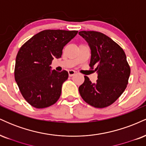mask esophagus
Wrapping results in <instances>:
<instances>
[{
  "label": "esophagus",
  "mask_w": 146,
  "mask_h": 146,
  "mask_svg": "<svg viewBox=\"0 0 146 146\" xmlns=\"http://www.w3.org/2000/svg\"><path fill=\"white\" fill-rule=\"evenodd\" d=\"M68 75H69L70 77L73 76V75L75 74V71H73V70H69V71H68Z\"/></svg>",
  "instance_id": "1"
}]
</instances>
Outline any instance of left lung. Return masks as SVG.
<instances>
[{
    "instance_id": "8db88e82",
    "label": "left lung",
    "mask_w": 146,
    "mask_h": 146,
    "mask_svg": "<svg viewBox=\"0 0 146 146\" xmlns=\"http://www.w3.org/2000/svg\"><path fill=\"white\" fill-rule=\"evenodd\" d=\"M79 34L91 49L90 69L98 73L95 84L84 76L79 92L87 104L98 108L108 107L123 93L128 83L130 67L125 52L111 38L101 32L82 31Z\"/></svg>"
}]
</instances>
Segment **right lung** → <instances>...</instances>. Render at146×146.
<instances>
[{"label":"right lung","mask_w":146,"mask_h":146,"mask_svg":"<svg viewBox=\"0 0 146 146\" xmlns=\"http://www.w3.org/2000/svg\"><path fill=\"white\" fill-rule=\"evenodd\" d=\"M78 31L48 29L31 37L16 56L14 77L22 95L30 105L44 108L59 100L62 84L68 73L51 71L54 58H61L62 49Z\"/></svg>","instance_id":"right-lung-1"}]
</instances>
